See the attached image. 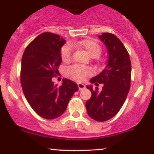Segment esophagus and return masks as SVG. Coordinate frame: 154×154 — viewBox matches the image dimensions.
<instances>
[{"label": "esophagus", "mask_w": 154, "mask_h": 154, "mask_svg": "<svg viewBox=\"0 0 154 154\" xmlns=\"http://www.w3.org/2000/svg\"><path fill=\"white\" fill-rule=\"evenodd\" d=\"M77 85H78L79 90H82L85 88V85H84L83 83H81V82H79V83H77Z\"/></svg>", "instance_id": "34e87169"}]
</instances>
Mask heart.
Returning a JSON list of instances; mask_svg holds the SVG:
<instances>
[{
	"instance_id": "obj_1",
	"label": "heart",
	"mask_w": 154,
	"mask_h": 154,
	"mask_svg": "<svg viewBox=\"0 0 154 154\" xmlns=\"http://www.w3.org/2000/svg\"><path fill=\"white\" fill-rule=\"evenodd\" d=\"M72 46L83 49L92 57H97L101 52V47L100 44L94 39H85L77 43H72L71 45L66 44L61 48V58L64 62H69L72 59ZM93 70L91 68L86 66L74 65L68 69V74L77 80H82L85 77L92 74Z\"/></svg>"
}]
</instances>
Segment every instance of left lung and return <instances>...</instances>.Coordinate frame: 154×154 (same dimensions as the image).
<instances>
[{"instance_id":"1","label":"left lung","mask_w":154,"mask_h":154,"mask_svg":"<svg viewBox=\"0 0 154 154\" xmlns=\"http://www.w3.org/2000/svg\"><path fill=\"white\" fill-rule=\"evenodd\" d=\"M99 38L106 46L108 53L107 66L100 74L90 80L91 83H103V89L94 90L87 85L92 95L85 103L88 116L99 122L114 117L122 108L131 87V63L128 52L117 37L103 33Z\"/></svg>"}]
</instances>
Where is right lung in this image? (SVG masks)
Listing matches in <instances>:
<instances>
[{"instance_id": "1", "label": "right lung", "mask_w": 154, "mask_h": 154, "mask_svg": "<svg viewBox=\"0 0 154 154\" xmlns=\"http://www.w3.org/2000/svg\"><path fill=\"white\" fill-rule=\"evenodd\" d=\"M66 40L58 35L44 32L26 48L22 57L20 82L25 97L32 109L46 119L62 115L78 86L65 78L60 86L52 77L62 62L61 48Z\"/></svg>"}]
</instances>
